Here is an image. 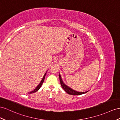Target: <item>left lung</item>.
<instances>
[{
    "label": "left lung",
    "instance_id": "left-lung-1",
    "mask_svg": "<svg viewBox=\"0 0 120 120\" xmlns=\"http://www.w3.org/2000/svg\"><path fill=\"white\" fill-rule=\"evenodd\" d=\"M59 79H60V84L61 86H62V88L64 89V90L65 91V92H66V93H67L68 94H70V95H81V94H83L84 93H87L88 91L86 92H77L75 91V90H73L72 89H71V88L68 87V86H67L66 85L64 84L63 83V82L61 79V76L60 75H59Z\"/></svg>",
    "mask_w": 120,
    "mask_h": 120
}]
</instances>
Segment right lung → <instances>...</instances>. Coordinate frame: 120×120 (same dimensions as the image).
Returning a JSON list of instances; mask_svg holds the SVG:
<instances>
[{
	"instance_id": "obj_1",
	"label": "right lung",
	"mask_w": 120,
	"mask_h": 120,
	"mask_svg": "<svg viewBox=\"0 0 120 120\" xmlns=\"http://www.w3.org/2000/svg\"><path fill=\"white\" fill-rule=\"evenodd\" d=\"M45 75H46V73L45 74V75H44V77H43V78H42V79L41 81V82H40L38 86V87H37L33 91H32V92H30V93H29L30 94L34 93V92H36V91H38L39 89L40 88H41V85H42V83H43V82H44V79H45Z\"/></svg>"
}]
</instances>
